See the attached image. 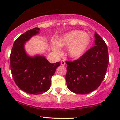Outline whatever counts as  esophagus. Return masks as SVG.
I'll return each mask as SVG.
<instances>
[{
    "label": "esophagus",
    "instance_id": "esophagus-1",
    "mask_svg": "<svg viewBox=\"0 0 120 120\" xmlns=\"http://www.w3.org/2000/svg\"><path fill=\"white\" fill-rule=\"evenodd\" d=\"M66 64V63H65V60H61V65H65Z\"/></svg>",
    "mask_w": 120,
    "mask_h": 120
}]
</instances>
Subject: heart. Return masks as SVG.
Wrapping results in <instances>:
<instances>
[{
    "instance_id": "b5f03b06",
    "label": "heart",
    "mask_w": 120,
    "mask_h": 120,
    "mask_svg": "<svg viewBox=\"0 0 120 120\" xmlns=\"http://www.w3.org/2000/svg\"><path fill=\"white\" fill-rule=\"evenodd\" d=\"M91 43L89 34L81 30H74L59 37L53 45V49L59 52V47H68V54L71 57L79 58L88 49Z\"/></svg>"
}]
</instances>
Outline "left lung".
Instances as JSON below:
<instances>
[{
	"mask_svg": "<svg viewBox=\"0 0 120 120\" xmlns=\"http://www.w3.org/2000/svg\"><path fill=\"white\" fill-rule=\"evenodd\" d=\"M95 38V46L79 59L66 61L67 85L74 93L86 94L95 90L105 76L109 63L108 48L97 33Z\"/></svg>",
	"mask_w": 120,
	"mask_h": 120,
	"instance_id": "obj_1",
	"label": "left lung"
}]
</instances>
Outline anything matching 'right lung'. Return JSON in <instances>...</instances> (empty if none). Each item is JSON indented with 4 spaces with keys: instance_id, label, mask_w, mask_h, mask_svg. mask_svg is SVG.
Returning <instances> with one entry per match:
<instances>
[{
    "instance_id": "add662e5",
    "label": "right lung",
    "mask_w": 120,
    "mask_h": 120,
    "mask_svg": "<svg viewBox=\"0 0 120 120\" xmlns=\"http://www.w3.org/2000/svg\"><path fill=\"white\" fill-rule=\"evenodd\" d=\"M35 27L21 35L13 43L10 55V66L14 81L19 88L30 94L45 93L50 88L51 78L60 62L51 64L44 56L30 57L24 45L31 37L39 33Z\"/></svg>"
}]
</instances>
